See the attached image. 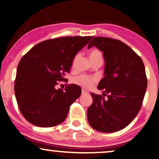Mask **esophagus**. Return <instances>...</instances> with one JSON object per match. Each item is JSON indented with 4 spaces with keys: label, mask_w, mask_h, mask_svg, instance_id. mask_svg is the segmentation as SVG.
I'll use <instances>...</instances> for the list:
<instances>
[{
    "label": "esophagus",
    "mask_w": 159,
    "mask_h": 159,
    "mask_svg": "<svg viewBox=\"0 0 159 159\" xmlns=\"http://www.w3.org/2000/svg\"><path fill=\"white\" fill-rule=\"evenodd\" d=\"M82 94H88V92L85 90H84V89H82Z\"/></svg>",
    "instance_id": "1"
}]
</instances>
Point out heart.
<instances>
[{"label":"heart","instance_id":"obj_1","mask_svg":"<svg viewBox=\"0 0 159 159\" xmlns=\"http://www.w3.org/2000/svg\"><path fill=\"white\" fill-rule=\"evenodd\" d=\"M89 56H90V58L92 62L98 59H102V56H101V52L97 49H93L92 51H90V53H89ZM80 53H77V55L75 56V58H74L73 61H72L73 66L76 64V63H77L78 59L80 58ZM74 81H75V83H77L80 86L83 87L84 88H90L93 85V84L97 81V78L95 77H93V76L82 75L75 77Z\"/></svg>","mask_w":159,"mask_h":159}]
</instances>
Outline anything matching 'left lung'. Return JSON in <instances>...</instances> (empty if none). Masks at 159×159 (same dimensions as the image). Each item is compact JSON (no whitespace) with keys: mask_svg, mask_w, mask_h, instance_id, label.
Wrapping results in <instances>:
<instances>
[{"mask_svg":"<svg viewBox=\"0 0 159 159\" xmlns=\"http://www.w3.org/2000/svg\"><path fill=\"white\" fill-rule=\"evenodd\" d=\"M93 46L103 52L105 76L98 85L103 96L91 93L88 122L101 132L119 131L132 122L142 106L148 84L144 64L131 48L119 40L96 37L88 48Z\"/></svg>","mask_w":159,"mask_h":159,"instance_id":"8db88e82","label":"left lung"}]
</instances>
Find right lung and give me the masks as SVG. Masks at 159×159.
Masks as SVG:
<instances>
[{"instance_id": "right-lung-1", "label": "right lung", "mask_w": 159, "mask_h": 159, "mask_svg": "<svg viewBox=\"0 0 159 159\" xmlns=\"http://www.w3.org/2000/svg\"><path fill=\"white\" fill-rule=\"evenodd\" d=\"M93 36L63 37L43 41L19 61L14 92L23 116L40 127H54L66 118L69 107L81 95V88L71 84L56 89L70 71L74 58Z\"/></svg>"}]
</instances>
